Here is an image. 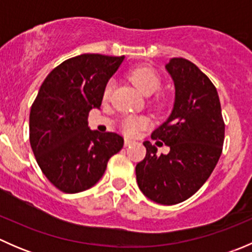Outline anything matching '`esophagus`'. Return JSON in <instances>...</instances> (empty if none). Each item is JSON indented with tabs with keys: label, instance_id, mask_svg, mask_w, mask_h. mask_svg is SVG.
Instances as JSON below:
<instances>
[{
	"label": "esophagus",
	"instance_id": "esophagus-1",
	"mask_svg": "<svg viewBox=\"0 0 252 252\" xmlns=\"http://www.w3.org/2000/svg\"><path fill=\"white\" fill-rule=\"evenodd\" d=\"M133 140H131V139H126V140H124V145H126V146H130L131 144H133Z\"/></svg>",
	"mask_w": 252,
	"mask_h": 252
}]
</instances>
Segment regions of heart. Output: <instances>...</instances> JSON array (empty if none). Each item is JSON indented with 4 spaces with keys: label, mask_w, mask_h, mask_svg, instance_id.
<instances>
[{
    "label": "heart",
    "mask_w": 252,
    "mask_h": 252,
    "mask_svg": "<svg viewBox=\"0 0 252 252\" xmlns=\"http://www.w3.org/2000/svg\"><path fill=\"white\" fill-rule=\"evenodd\" d=\"M130 79L133 81L134 85L139 89L141 94L145 96H151L158 90L159 88V78L157 77L156 73L150 68H138V69L133 70L130 74ZM112 89H113V83H108L105 88V93L103 96L107 98L111 95ZM147 126V119L142 118V117H126L123 122H122V130L126 134V135H135L140 129Z\"/></svg>",
    "instance_id": "b5f03b06"
}]
</instances>
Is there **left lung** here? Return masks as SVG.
Here are the masks:
<instances>
[{
  "label": "left lung",
  "instance_id": "8db88e82",
  "mask_svg": "<svg viewBox=\"0 0 252 252\" xmlns=\"http://www.w3.org/2000/svg\"><path fill=\"white\" fill-rule=\"evenodd\" d=\"M164 67L174 84V103L151 138L163 141L169 152L158 156L156 146L145 141L146 156L135 173L145 196L175 205L192 196L215 169L222 154L224 122L215 85L194 63L171 58Z\"/></svg>",
  "mask_w": 252,
  "mask_h": 252
}]
</instances>
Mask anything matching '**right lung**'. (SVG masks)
I'll list each match as a JSON object with an SVG mask.
<instances>
[{"mask_svg":"<svg viewBox=\"0 0 252 252\" xmlns=\"http://www.w3.org/2000/svg\"><path fill=\"white\" fill-rule=\"evenodd\" d=\"M123 61L124 56L84 53L61 63L40 86L30 110V145L42 173L61 191L90 189L123 147L119 134L88 126L89 112L100 108L106 85Z\"/></svg>","mask_w":252,"mask_h":252,"instance_id":"obj_1","label":"right lung"}]
</instances>
